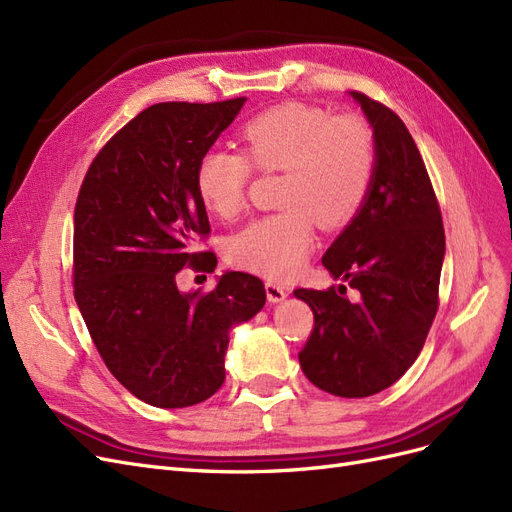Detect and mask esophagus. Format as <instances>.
I'll use <instances>...</instances> for the list:
<instances>
[{"label": "esophagus", "mask_w": 512, "mask_h": 512, "mask_svg": "<svg viewBox=\"0 0 512 512\" xmlns=\"http://www.w3.org/2000/svg\"><path fill=\"white\" fill-rule=\"evenodd\" d=\"M265 290H267V299H269L271 303H282V301L288 297L286 288L280 286V284H275V282H267V284H265Z\"/></svg>", "instance_id": "34e87169"}]
</instances>
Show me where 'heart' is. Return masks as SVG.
<instances>
[{
    "label": "heart",
    "instance_id": "b5f03b06",
    "mask_svg": "<svg viewBox=\"0 0 512 512\" xmlns=\"http://www.w3.org/2000/svg\"><path fill=\"white\" fill-rule=\"evenodd\" d=\"M241 141L245 153L213 147L200 156L196 190L211 213L235 220L254 168L262 175L282 173V211L239 230L228 243V258L239 269L286 280L312 252L314 222L339 228L365 207L376 179V138L359 117L286 102L247 121Z\"/></svg>",
    "mask_w": 512,
    "mask_h": 512
}]
</instances>
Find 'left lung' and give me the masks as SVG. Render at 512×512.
<instances>
[{
    "label": "left lung",
    "mask_w": 512,
    "mask_h": 512,
    "mask_svg": "<svg viewBox=\"0 0 512 512\" xmlns=\"http://www.w3.org/2000/svg\"><path fill=\"white\" fill-rule=\"evenodd\" d=\"M376 138V179L365 207L322 256L344 284L297 288L314 312L299 352L307 380L337 397L389 389L421 354L438 312L444 226L436 192L406 123L389 106L350 91Z\"/></svg>",
    "instance_id": "left-lung-1"
}]
</instances>
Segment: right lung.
<instances>
[{"label": "right lung", "instance_id": "right-lung-1", "mask_svg": "<svg viewBox=\"0 0 512 512\" xmlns=\"http://www.w3.org/2000/svg\"><path fill=\"white\" fill-rule=\"evenodd\" d=\"M245 98L160 102L128 121L91 162L74 207V299L108 371L156 408L220 389L228 333L267 301L265 284L228 271L211 292H181V269L213 273L196 252L211 232L196 164Z\"/></svg>", "mask_w": 512, "mask_h": 512}]
</instances>
